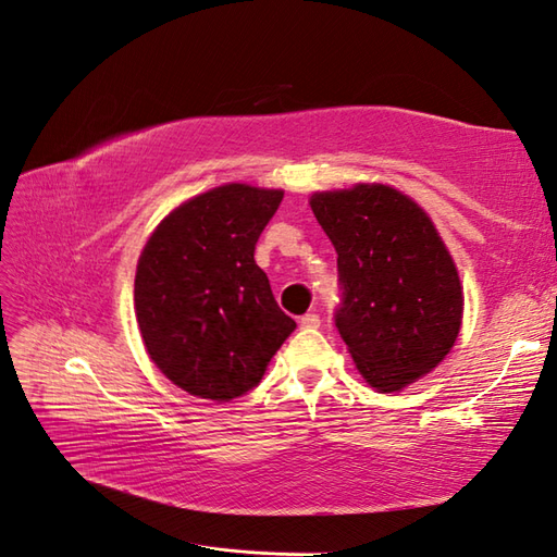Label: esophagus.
Here are the masks:
<instances>
[{
	"mask_svg": "<svg viewBox=\"0 0 557 557\" xmlns=\"http://www.w3.org/2000/svg\"><path fill=\"white\" fill-rule=\"evenodd\" d=\"M319 324H321V319L314 312H307L305 317H300V326L302 329H319Z\"/></svg>",
	"mask_w": 557,
	"mask_h": 557,
	"instance_id": "esophagus-1",
	"label": "esophagus"
}]
</instances>
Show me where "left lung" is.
I'll use <instances>...</instances> for the list:
<instances>
[{"instance_id": "obj_1", "label": "left lung", "mask_w": 557, "mask_h": 557, "mask_svg": "<svg viewBox=\"0 0 557 557\" xmlns=\"http://www.w3.org/2000/svg\"><path fill=\"white\" fill-rule=\"evenodd\" d=\"M338 255L336 329L369 386L393 393L429 374L462 324V286L434 221L391 185L314 193Z\"/></svg>"}]
</instances>
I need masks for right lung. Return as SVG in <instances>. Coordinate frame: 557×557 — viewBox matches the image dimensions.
<instances>
[{
    "mask_svg": "<svg viewBox=\"0 0 557 557\" xmlns=\"http://www.w3.org/2000/svg\"><path fill=\"white\" fill-rule=\"evenodd\" d=\"M283 190L228 183L176 207L135 271V317L152 362L197 398L255 388L295 321L281 310L255 245Z\"/></svg>",
    "mask_w": 557,
    "mask_h": 557,
    "instance_id": "obj_1",
    "label": "right lung"
}]
</instances>
